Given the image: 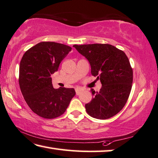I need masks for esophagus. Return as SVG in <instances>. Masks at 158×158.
Returning a JSON list of instances; mask_svg holds the SVG:
<instances>
[{
    "label": "esophagus",
    "instance_id": "34e87169",
    "mask_svg": "<svg viewBox=\"0 0 158 158\" xmlns=\"http://www.w3.org/2000/svg\"><path fill=\"white\" fill-rule=\"evenodd\" d=\"M82 90H83V89L81 88L77 87V88H75V91H76V94H79V93H80V92L82 91Z\"/></svg>",
    "mask_w": 158,
    "mask_h": 158
}]
</instances>
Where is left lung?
<instances>
[{
  "instance_id": "left-lung-1",
  "label": "left lung",
  "mask_w": 158,
  "mask_h": 158,
  "mask_svg": "<svg viewBox=\"0 0 158 158\" xmlns=\"http://www.w3.org/2000/svg\"><path fill=\"white\" fill-rule=\"evenodd\" d=\"M74 48L85 57L91 67V74L97 76L102 88L95 93L90 91L93 99L85 105L91 117L106 119L124 108L133 84V70L124 52L109 44L74 45Z\"/></svg>"
}]
</instances>
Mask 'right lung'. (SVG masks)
I'll list each match as a JSON object with an SVG mask.
<instances>
[{
    "instance_id": "right-lung-1",
    "label": "right lung",
    "mask_w": 158,
    "mask_h": 158,
    "mask_svg": "<svg viewBox=\"0 0 158 158\" xmlns=\"http://www.w3.org/2000/svg\"><path fill=\"white\" fill-rule=\"evenodd\" d=\"M72 48L55 42H41L25 52L19 68V85L34 113L46 119L61 115L75 94L74 88L55 89L51 74Z\"/></svg>"
}]
</instances>
